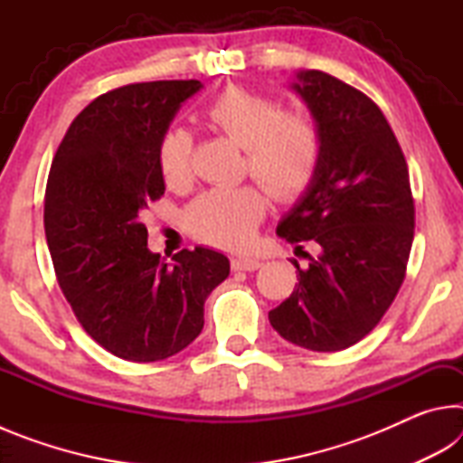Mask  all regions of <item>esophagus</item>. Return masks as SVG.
<instances>
[{"label": "esophagus", "mask_w": 463, "mask_h": 463, "mask_svg": "<svg viewBox=\"0 0 463 463\" xmlns=\"http://www.w3.org/2000/svg\"><path fill=\"white\" fill-rule=\"evenodd\" d=\"M261 268V261L255 260V257L249 255H239L232 260V269L234 271H255Z\"/></svg>", "instance_id": "34e87169"}]
</instances>
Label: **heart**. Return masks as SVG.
Listing matches in <instances>:
<instances>
[{
    "mask_svg": "<svg viewBox=\"0 0 463 463\" xmlns=\"http://www.w3.org/2000/svg\"><path fill=\"white\" fill-rule=\"evenodd\" d=\"M216 132L245 148V174L253 175L273 198L292 202L308 190L323 161V128L310 112L286 109L281 99L229 85L203 109ZM192 135L171 127L156 143V165L169 187L192 177ZM268 213V198L255 185L216 187L187 208L185 226L194 237L214 247L239 249L253 239Z\"/></svg>",
    "mask_w": 463,
    "mask_h": 463,
    "instance_id": "1",
    "label": "heart"
}]
</instances>
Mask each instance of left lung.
Here are the masks:
<instances>
[{
	"label": "left lung",
	"instance_id": "1",
	"mask_svg": "<svg viewBox=\"0 0 463 463\" xmlns=\"http://www.w3.org/2000/svg\"><path fill=\"white\" fill-rule=\"evenodd\" d=\"M292 90L318 120L325 146L315 182L278 224L308 263L292 261L298 284L269 323L298 347L328 354L370 335L394 302L414 200L402 148L365 93L315 69L298 73Z\"/></svg>",
	"mask_w": 463,
	"mask_h": 463
}]
</instances>
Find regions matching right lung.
<instances>
[{
	"mask_svg": "<svg viewBox=\"0 0 463 463\" xmlns=\"http://www.w3.org/2000/svg\"><path fill=\"white\" fill-rule=\"evenodd\" d=\"M198 80L130 83L91 101L54 155L44 232L59 286L93 341L148 364L185 349L203 302L229 278L218 250H179L169 265L146 247L140 214L165 192L156 143Z\"/></svg>",
	"mask_w": 463,
	"mask_h": 463,
	"instance_id": "1",
	"label": "right lung"
}]
</instances>
